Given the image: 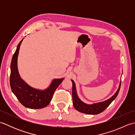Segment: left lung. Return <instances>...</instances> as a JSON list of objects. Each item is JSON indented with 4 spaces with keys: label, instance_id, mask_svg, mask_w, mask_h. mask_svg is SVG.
Returning a JSON list of instances; mask_svg holds the SVG:
<instances>
[{
    "label": "left lung",
    "instance_id": "obj_1",
    "mask_svg": "<svg viewBox=\"0 0 135 135\" xmlns=\"http://www.w3.org/2000/svg\"><path fill=\"white\" fill-rule=\"evenodd\" d=\"M73 82V105L74 107L77 111H78L81 113L86 114H91V115H96V114H100L103 111H104L106 108H107L109 105H110L112 102L115 99L118 94L119 93V91L121 88V82H120L118 90L117 92L114 94L113 96H112L111 98L105 100L104 102H100L95 103V104H86L82 102L81 100H80L76 92V88H75V83L73 81V80H71Z\"/></svg>",
    "mask_w": 135,
    "mask_h": 135
}]
</instances>
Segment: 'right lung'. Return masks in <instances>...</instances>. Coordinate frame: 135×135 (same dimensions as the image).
Here are the masks:
<instances>
[{
	"mask_svg": "<svg viewBox=\"0 0 135 135\" xmlns=\"http://www.w3.org/2000/svg\"><path fill=\"white\" fill-rule=\"evenodd\" d=\"M22 40L17 46L11 60L10 76L11 90L24 107L32 109L44 108L49 104L54 92L64 78L54 79L50 86L45 90L35 89L27 85L20 76L17 68V57Z\"/></svg>",
	"mask_w": 135,
	"mask_h": 135,
	"instance_id": "add662e5",
	"label": "right lung"
}]
</instances>
